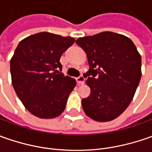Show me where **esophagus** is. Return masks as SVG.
I'll list each match as a JSON object with an SVG mask.
<instances>
[{"mask_svg": "<svg viewBox=\"0 0 152 152\" xmlns=\"http://www.w3.org/2000/svg\"><path fill=\"white\" fill-rule=\"evenodd\" d=\"M85 81V78L83 75H80L79 78H77V82L79 83V85H84Z\"/></svg>", "mask_w": 152, "mask_h": 152, "instance_id": "obj_1", "label": "esophagus"}]
</instances>
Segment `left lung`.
<instances>
[{
    "instance_id": "1",
    "label": "left lung",
    "mask_w": 152,
    "mask_h": 152,
    "mask_svg": "<svg viewBox=\"0 0 152 152\" xmlns=\"http://www.w3.org/2000/svg\"><path fill=\"white\" fill-rule=\"evenodd\" d=\"M90 69V96L82 99L85 114L98 122L115 119L133 100L141 78V56L131 39L113 32L79 38Z\"/></svg>"
}]
</instances>
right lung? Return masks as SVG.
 Returning a JSON list of instances; mask_svg holds the SVG:
<instances>
[{
	"label": "right lung",
	"mask_w": 152,
	"mask_h": 152,
	"mask_svg": "<svg viewBox=\"0 0 152 152\" xmlns=\"http://www.w3.org/2000/svg\"><path fill=\"white\" fill-rule=\"evenodd\" d=\"M72 37L48 32L21 40L11 61L12 83L27 110L39 118L62 113L76 80L64 76L60 58L74 43Z\"/></svg>",
	"instance_id": "add662e5"
}]
</instances>
